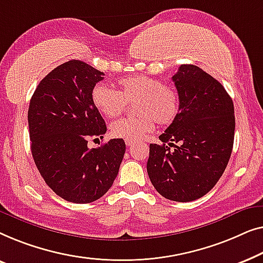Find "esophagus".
Returning <instances> with one entry per match:
<instances>
[{"label":"esophagus","mask_w":263,"mask_h":263,"mask_svg":"<svg viewBox=\"0 0 263 263\" xmlns=\"http://www.w3.org/2000/svg\"><path fill=\"white\" fill-rule=\"evenodd\" d=\"M125 143H126V145H127V146H132L133 144L136 143V140H130V139H126V140H125Z\"/></svg>","instance_id":"obj_1"}]
</instances>
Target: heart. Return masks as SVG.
<instances>
[{
    "label": "heart",
    "instance_id": "heart-1",
    "mask_svg": "<svg viewBox=\"0 0 263 263\" xmlns=\"http://www.w3.org/2000/svg\"><path fill=\"white\" fill-rule=\"evenodd\" d=\"M119 90L103 83L95 84L90 99L96 109L107 118H117L135 103L136 117L124 118L110 125L113 137L137 140L154 130L155 120L160 125L173 123L179 113L177 91L157 79L131 76L118 81Z\"/></svg>",
    "mask_w": 263,
    "mask_h": 263
}]
</instances>
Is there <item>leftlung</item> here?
<instances>
[{"mask_svg": "<svg viewBox=\"0 0 263 263\" xmlns=\"http://www.w3.org/2000/svg\"><path fill=\"white\" fill-rule=\"evenodd\" d=\"M172 79L179 113L160 136L163 144H150L146 170L162 197L187 202L209 193L227 168L234 146V103L197 65L182 64Z\"/></svg>", "mask_w": 263, "mask_h": 263, "instance_id": "left-lung-1", "label": "left lung"}]
</instances>
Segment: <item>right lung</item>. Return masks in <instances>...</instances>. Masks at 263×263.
Here are the masks:
<instances>
[{
	"label": "right lung",
	"mask_w": 263,
	"mask_h": 263,
	"mask_svg": "<svg viewBox=\"0 0 263 263\" xmlns=\"http://www.w3.org/2000/svg\"><path fill=\"white\" fill-rule=\"evenodd\" d=\"M103 72L82 61L65 62L44 77L32 95L28 127L33 160L47 186L66 201L88 204L112 187L124 158L123 138H103L105 120L90 99Z\"/></svg>",
	"instance_id": "add662e5"
}]
</instances>
